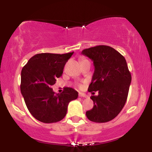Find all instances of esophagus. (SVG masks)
Returning <instances> with one entry per match:
<instances>
[{
	"label": "esophagus",
	"instance_id": "esophagus-1",
	"mask_svg": "<svg viewBox=\"0 0 152 152\" xmlns=\"http://www.w3.org/2000/svg\"><path fill=\"white\" fill-rule=\"evenodd\" d=\"M78 96H79L80 97H83V98H86L87 97V95L84 93H79L78 94Z\"/></svg>",
	"mask_w": 152,
	"mask_h": 152
}]
</instances>
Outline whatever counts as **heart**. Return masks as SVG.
Wrapping results in <instances>:
<instances>
[{
	"instance_id": "obj_1",
	"label": "heart",
	"mask_w": 152,
	"mask_h": 152,
	"mask_svg": "<svg viewBox=\"0 0 152 152\" xmlns=\"http://www.w3.org/2000/svg\"><path fill=\"white\" fill-rule=\"evenodd\" d=\"M78 86L81 87V84H78Z\"/></svg>"
}]
</instances>
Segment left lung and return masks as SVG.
<instances>
[{
    "label": "left lung",
    "instance_id": "left-lung-1",
    "mask_svg": "<svg viewBox=\"0 0 152 152\" xmlns=\"http://www.w3.org/2000/svg\"><path fill=\"white\" fill-rule=\"evenodd\" d=\"M81 53L91 59L94 66L88 91H99L98 96L91 97L94 107L86 112L87 118L97 123L111 121L119 114L128 96L132 76L126 59L114 48L103 45Z\"/></svg>",
    "mask_w": 152,
    "mask_h": 152
}]
</instances>
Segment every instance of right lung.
<instances>
[{"label":"right lung","mask_w":152,"mask_h":152,"mask_svg":"<svg viewBox=\"0 0 152 152\" xmlns=\"http://www.w3.org/2000/svg\"><path fill=\"white\" fill-rule=\"evenodd\" d=\"M73 53L36 54L22 69L20 91L28 111L38 121L47 124L61 121L66 115L69 102L78 98V92L72 88L65 87L61 94H55L51 88Z\"/></svg>","instance_id":"right-lung-1"}]
</instances>
